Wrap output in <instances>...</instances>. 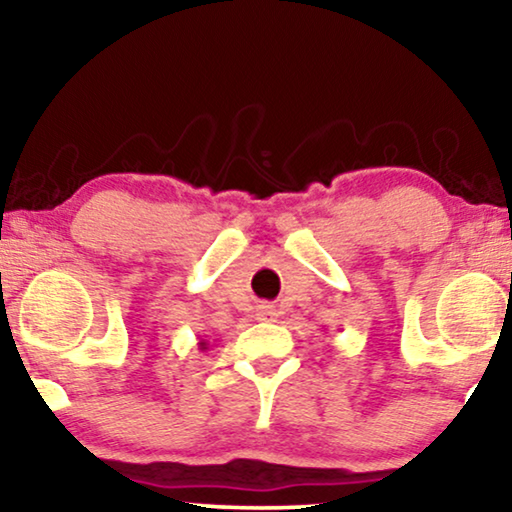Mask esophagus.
Segmentation results:
<instances>
[{
  "label": "esophagus",
  "instance_id": "34e87169",
  "mask_svg": "<svg viewBox=\"0 0 512 512\" xmlns=\"http://www.w3.org/2000/svg\"><path fill=\"white\" fill-rule=\"evenodd\" d=\"M258 317H261V319H272V317H277L275 307H272V305H261V307H258Z\"/></svg>",
  "mask_w": 512,
  "mask_h": 512
}]
</instances>
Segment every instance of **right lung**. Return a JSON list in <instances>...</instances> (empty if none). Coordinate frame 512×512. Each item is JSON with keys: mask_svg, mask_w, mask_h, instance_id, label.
<instances>
[{"mask_svg": "<svg viewBox=\"0 0 512 512\" xmlns=\"http://www.w3.org/2000/svg\"><path fill=\"white\" fill-rule=\"evenodd\" d=\"M198 345H200V349H207V342H205V340L198 342Z\"/></svg>", "mask_w": 512, "mask_h": 512, "instance_id": "right-lung-1", "label": "right lung"}]
</instances>
